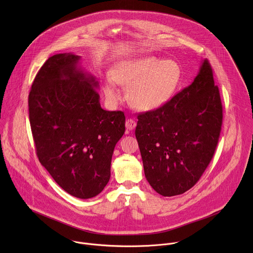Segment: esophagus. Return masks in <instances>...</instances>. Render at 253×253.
Instances as JSON below:
<instances>
[{
    "mask_svg": "<svg viewBox=\"0 0 253 253\" xmlns=\"http://www.w3.org/2000/svg\"><path fill=\"white\" fill-rule=\"evenodd\" d=\"M136 126V122L132 119H127L126 121V127L128 129V130H132L134 127Z\"/></svg>",
    "mask_w": 253,
    "mask_h": 253,
    "instance_id": "esophagus-1",
    "label": "esophagus"
}]
</instances>
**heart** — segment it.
Instances as JSON below:
<instances>
[{"label": "heart", "mask_w": 253, "mask_h": 253, "mask_svg": "<svg viewBox=\"0 0 253 253\" xmlns=\"http://www.w3.org/2000/svg\"><path fill=\"white\" fill-rule=\"evenodd\" d=\"M182 79L180 65L172 60L143 56L118 63L103 84L106 98L118 102L122 92L118 84L128 86L130 104L140 111H154L165 106L175 94Z\"/></svg>", "instance_id": "obj_1"}]
</instances>
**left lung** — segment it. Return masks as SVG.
<instances>
[{"label": "left lung", "instance_id": "8db88e82", "mask_svg": "<svg viewBox=\"0 0 253 253\" xmlns=\"http://www.w3.org/2000/svg\"><path fill=\"white\" fill-rule=\"evenodd\" d=\"M145 177L164 197L180 195L203 175L216 149L222 103L208 60L194 82L165 106L137 116Z\"/></svg>", "mask_w": 253, "mask_h": 253}]
</instances>
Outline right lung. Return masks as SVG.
I'll use <instances>...</instances> for the list:
<instances>
[{
  "label": "right lung",
  "instance_id": "right-lung-1",
  "mask_svg": "<svg viewBox=\"0 0 253 253\" xmlns=\"http://www.w3.org/2000/svg\"><path fill=\"white\" fill-rule=\"evenodd\" d=\"M80 58L59 53L44 62L29 93V119L42 166L68 194L90 199L109 182L126 117L101 108L98 82Z\"/></svg>",
  "mask_w": 253,
  "mask_h": 253
}]
</instances>
